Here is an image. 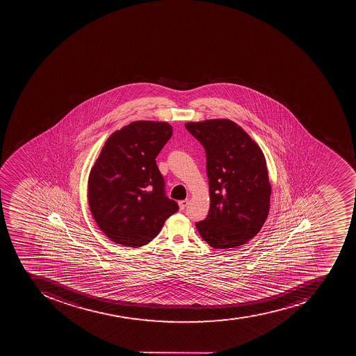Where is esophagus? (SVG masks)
I'll return each instance as SVG.
<instances>
[{"mask_svg":"<svg viewBox=\"0 0 356 356\" xmlns=\"http://www.w3.org/2000/svg\"><path fill=\"white\" fill-rule=\"evenodd\" d=\"M178 204H179L180 210H184L186 207H187L188 199H185V200H180Z\"/></svg>","mask_w":356,"mask_h":356,"instance_id":"34e87169","label":"esophagus"}]
</instances>
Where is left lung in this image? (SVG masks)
<instances>
[{
    "instance_id": "1",
    "label": "left lung",
    "mask_w": 356,
    "mask_h": 356,
    "mask_svg": "<svg viewBox=\"0 0 356 356\" xmlns=\"http://www.w3.org/2000/svg\"><path fill=\"white\" fill-rule=\"evenodd\" d=\"M206 152L210 208L196 222L206 243L230 250L255 237L266 221L270 185L266 160L241 127L227 119L188 122Z\"/></svg>"
}]
</instances>
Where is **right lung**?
Segmentation results:
<instances>
[{
	"mask_svg": "<svg viewBox=\"0 0 356 356\" xmlns=\"http://www.w3.org/2000/svg\"><path fill=\"white\" fill-rule=\"evenodd\" d=\"M172 136L167 122L135 121L113 132L90 171L88 202L106 237L143 246L179 207L165 196L156 157Z\"/></svg>",
	"mask_w": 356,
	"mask_h": 356,
	"instance_id": "obj_1",
	"label": "right lung"
}]
</instances>
